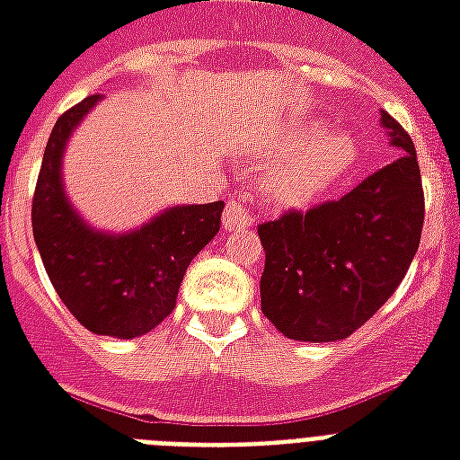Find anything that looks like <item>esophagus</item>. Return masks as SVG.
Listing matches in <instances>:
<instances>
[{"instance_id": "obj_1", "label": "esophagus", "mask_w": 460, "mask_h": 460, "mask_svg": "<svg viewBox=\"0 0 460 460\" xmlns=\"http://www.w3.org/2000/svg\"><path fill=\"white\" fill-rule=\"evenodd\" d=\"M224 229H241V226H248L252 222V215L248 212L245 205H241L238 200H229L226 202V208H224Z\"/></svg>"}]
</instances>
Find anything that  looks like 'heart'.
<instances>
[{"label": "heart", "mask_w": 460, "mask_h": 460, "mask_svg": "<svg viewBox=\"0 0 460 460\" xmlns=\"http://www.w3.org/2000/svg\"><path fill=\"white\" fill-rule=\"evenodd\" d=\"M267 162H277L267 172V195L287 208H301L349 172L353 140L341 133H324L317 124H288L274 136Z\"/></svg>", "instance_id": "b5f03b06"}]
</instances>
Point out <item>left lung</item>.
<instances>
[{
	"instance_id": "obj_1",
	"label": "left lung",
	"mask_w": 460,
	"mask_h": 460,
	"mask_svg": "<svg viewBox=\"0 0 460 460\" xmlns=\"http://www.w3.org/2000/svg\"><path fill=\"white\" fill-rule=\"evenodd\" d=\"M401 157L339 200L287 209L258 226L265 248L262 313L296 341H339L396 291L425 222L418 155L408 131L382 111Z\"/></svg>"
}]
</instances>
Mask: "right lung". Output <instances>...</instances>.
Returning <instances> with one entry per match:
<instances>
[{
  "mask_svg": "<svg viewBox=\"0 0 460 460\" xmlns=\"http://www.w3.org/2000/svg\"><path fill=\"white\" fill-rule=\"evenodd\" d=\"M100 102L88 95L57 119L32 195V236L68 313L102 336L147 334L166 314L190 260L215 238L224 202L173 208L131 234H100L83 224L61 186V153L78 121Z\"/></svg>",
  "mask_w": 460,
  "mask_h": 460,
  "instance_id": "obj_1",
  "label": "right lung"
}]
</instances>
